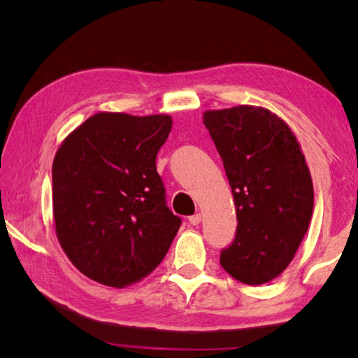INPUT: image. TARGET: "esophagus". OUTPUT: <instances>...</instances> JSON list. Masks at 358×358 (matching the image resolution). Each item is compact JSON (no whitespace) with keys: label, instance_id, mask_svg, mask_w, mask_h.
Returning <instances> with one entry per match:
<instances>
[{"label":"esophagus","instance_id":"1","mask_svg":"<svg viewBox=\"0 0 358 358\" xmlns=\"http://www.w3.org/2000/svg\"><path fill=\"white\" fill-rule=\"evenodd\" d=\"M189 224H192V226H197V224H201V221H202V216H201V213H196V215H192V216H189Z\"/></svg>","mask_w":358,"mask_h":358}]
</instances>
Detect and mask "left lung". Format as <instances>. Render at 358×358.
Masks as SVG:
<instances>
[{
	"instance_id": "obj_1",
	"label": "left lung",
	"mask_w": 358,
	"mask_h": 358,
	"mask_svg": "<svg viewBox=\"0 0 358 358\" xmlns=\"http://www.w3.org/2000/svg\"><path fill=\"white\" fill-rule=\"evenodd\" d=\"M203 124L226 169L238 221L220 262L240 282H268L292 262L311 221L313 180L300 143L264 107L207 110Z\"/></svg>"
}]
</instances>
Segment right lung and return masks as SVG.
Returning <instances> with one entry per match:
<instances>
[{
    "mask_svg": "<svg viewBox=\"0 0 358 358\" xmlns=\"http://www.w3.org/2000/svg\"><path fill=\"white\" fill-rule=\"evenodd\" d=\"M172 117L99 112L64 138L53 159L57 238L78 271L126 287L148 276L181 220L166 205L156 155Z\"/></svg>",
    "mask_w": 358,
    "mask_h": 358,
    "instance_id": "obj_1",
    "label": "right lung"
}]
</instances>
